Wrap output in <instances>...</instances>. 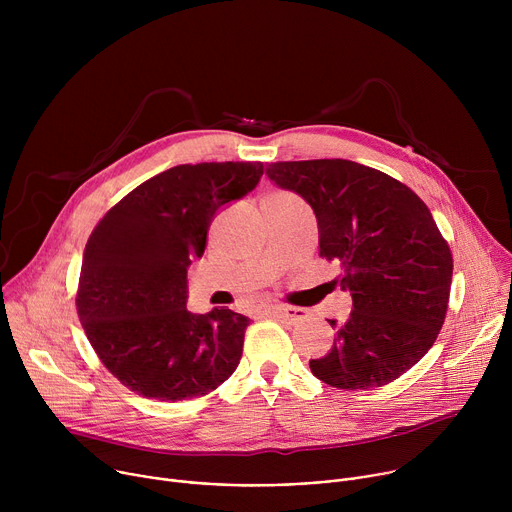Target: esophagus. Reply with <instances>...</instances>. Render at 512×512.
Returning <instances> with one entry per match:
<instances>
[{
	"label": "esophagus",
	"instance_id": "esophagus-1",
	"mask_svg": "<svg viewBox=\"0 0 512 512\" xmlns=\"http://www.w3.org/2000/svg\"><path fill=\"white\" fill-rule=\"evenodd\" d=\"M265 312L271 314V316L283 318V320H287L291 324L302 322L308 316V312L302 310V308H285V306H269V308H265Z\"/></svg>",
	"mask_w": 512,
	"mask_h": 512
}]
</instances>
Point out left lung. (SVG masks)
I'll use <instances>...</instances> for the list:
<instances>
[{
    "instance_id": "obj_1",
    "label": "left lung",
    "mask_w": 512,
    "mask_h": 512,
    "mask_svg": "<svg viewBox=\"0 0 512 512\" xmlns=\"http://www.w3.org/2000/svg\"><path fill=\"white\" fill-rule=\"evenodd\" d=\"M281 190L314 210L320 255L352 298L346 322L328 320L334 344L312 358L314 377L336 389L383 387L433 346L442 330L454 261L425 202L395 178L350 160L277 162Z\"/></svg>"
}]
</instances>
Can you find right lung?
<instances>
[{
  "instance_id": "right-lung-1",
  "label": "right lung",
  "mask_w": 512,
  "mask_h": 512,
  "mask_svg": "<svg viewBox=\"0 0 512 512\" xmlns=\"http://www.w3.org/2000/svg\"><path fill=\"white\" fill-rule=\"evenodd\" d=\"M261 176V162L174 166L131 190L91 233L79 318L109 373L137 395L200 397L239 367L249 318L223 308L188 312L186 273L218 210Z\"/></svg>"
}]
</instances>
